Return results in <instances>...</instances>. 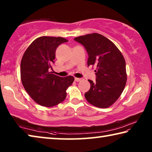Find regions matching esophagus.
<instances>
[{
    "label": "esophagus",
    "mask_w": 152,
    "mask_h": 152,
    "mask_svg": "<svg viewBox=\"0 0 152 152\" xmlns=\"http://www.w3.org/2000/svg\"><path fill=\"white\" fill-rule=\"evenodd\" d=\"M74 80H75L76 82H80L82 80V78H74Z\"/></svg>",
    "instance_id": "34e87169"
}]
</instances>
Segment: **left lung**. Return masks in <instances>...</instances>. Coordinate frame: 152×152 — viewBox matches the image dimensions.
Wrapping results in <instances>:
<instances>
[{
    "mask_svg": "<svg viewBox=\"0 0 152 152\" xmlns=\"http://www.w3.org/2000/svg\"><path fill=\"white\" fill-rule=\"evenodd\" d=\"M88 54L87 64L96 66V81L91 80V88L84 94L89 103L107 108L119 99L127 82L125 61L116 45L104 36L91 33L74 38Z\"/></svg>",
    "mask_w": 152,
    "mask_h": 152,
    "instance_id": "1",
    "label": "left lung"
}]
</instances>
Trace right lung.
Segmentation results:
<instances>
[{
    "mask_svg": "<svg viewBox=\"0 0 152 152\" xmlns=\"http://www.w3.org/2000/svg\"><path fill=\"white\" fill-rule=\"evenodd\" d=\"M68 42L63 37L43 36L31 43L20 62V78L25 91L33 101L43 107H51L64 101L66 90L72 85V76L60 77L51 74L56 50Z\"/></svg>",
    "mask_w": 152,
    "mask_h": 152,
    "instance_id": "add662e5",
    "label": "right lung"
}]
</instances>
